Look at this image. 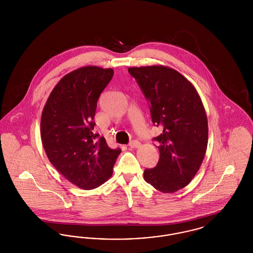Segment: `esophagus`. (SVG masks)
Listing matches in <instances>:
<instances>
[{"mask_svg":"<svg viewBox=\"0 0 253 253\" xmlns=\"http://www.w3.org/2000/svg\"><path fill=\"white\" fill-rule=\"evenodd\" d=\"M129 146H130L132 149L138 148V147L140 146V142H139V141H137V140H132V141H131V142L129 143Z\"/></svg>","mask_w":253,"mask_h":253,"instance_id":"1","label":"esophagus"}]
</instances>
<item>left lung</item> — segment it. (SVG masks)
<instances>
[{"label": "left lung", "instance_id": "1", "mask_svg": "<svg viewBox=\"0 0 253 253\" xmlns=\"http://www.w3.org/2000/svg\"><path fill=\"white\" fill-rule=\"evenodd\" d=\"M148 101L152 121L163 129L153 140L160 157L143 173L147 183L164 193L186 187L198 171L208 145V120L201 98L180 73L162 65L128 69Z\"/></svg>", "mask_w": 253, "mask_h": 253}]
</instances>
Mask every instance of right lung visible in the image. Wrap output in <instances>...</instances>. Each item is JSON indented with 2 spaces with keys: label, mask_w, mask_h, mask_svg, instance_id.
<instances>
[{
  "label": "right lung",
  "mask_w": 253,
  "mask_h": 253,
  "mask_svg": "<svg viewBox=\"0 0 253 253\" xmlns=\"http://www.w3.org/2000/svg\"><path fill=\"white\" fill-rule=\"evenodd\" d=\"M114 70L85 66L64 76L52 90L42 115L41 136L52 165L84 190L108 180L121 153L94 132L97 99Z\"/></svg>",
  "instance_id": "add662e5"
}]
</instances>
